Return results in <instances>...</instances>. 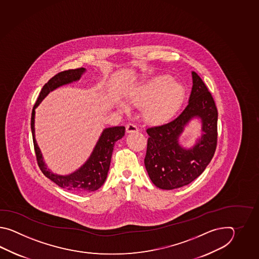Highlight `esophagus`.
Listing matches in <instances>:
<instances>
[{
  "mask_svg": "<svg viewBox=\"0 0 259 259\" xmlns=\"http://www.w3.org/2000/svg\"><path fill=\"white\" fill-rule=\"evenodd\" d=\"M138 130L137 126L134 125V124H127V127H126V132L127 133H132V132H137Z\"/></svg>",
  "mask_w": 259,
  "mask_h": 259,
  "instance_id": "1",
  "label": "esophagus"
}]
</instances>
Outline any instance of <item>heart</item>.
Listing matches in <instances>:
<instances>
[{
    "label": "heart",
    "instance_id": "1",
    "mask_svg": "<svg viewBox=\"0 0 259 259\" xmlns=\"http://www.w3.org/2000/svg\"><path fill=\"white\" fill-rule=\"evenodd\" d=\"M185 96V89L180 83L174 82L170 76H159L132 92L128 101L137 107H144L143 116L151 122L168 120L181 107ZM122 111L128 107L123 103L118 104Z\"/></svg>",
    "mask_w": 259,
    "mask_h": 259
}]
</instances>
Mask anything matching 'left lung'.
Masks as SVG:
<instances>
[{
  "label": "left lung",
  "instance_id": "obj_1",
  "mask_svg": "<svg viewBox=\"0 0 259 259\" xmlns=\"http://www.w3.org/2000/svg\"><path fill=\"white\" fill-rule=\"evenodd\" d=\"M193 88L188 105L179 116L148 127L144 165L152 182L163 190L188 185L198 178L213 158L218 140V109L202 78L192 72ZM198 118L202 134L192 149L179 144V136L191 120Z\"/></svg>",
  "mask_w": 259,
  "mask_h": 259
}]
</instances>
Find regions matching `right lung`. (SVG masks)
Listing matches in <instances>:
<instances>
[{
  "instance_id": "add662e5",
  "label": "right lung",
  "mask_w": 259,
  "mask_h": 259,
  "mask_svg": "<svg viewBox=\"0 0 259 259\" xmlns=\"http://www.w3.org/2000/svg\"><path fill=\"white\" fill-rule=\"evenodd\" d=\"M86 72L84 67L77 69H69L60 72L52 77L44 85L39 97L34 105L31 115V132L33 137L34 149L38 161V165L45 176L55 182L58 186L74 193H88L98 190L105 183L110 166L111 157L116 142L125 135V127H106L98 142L94 146L88 160L78 169L68 175H58L50 170L44 162L42 154L35 139V109L41 101L55 89L63 85L77 81Z\"/></svg>"
}]
</instances>
